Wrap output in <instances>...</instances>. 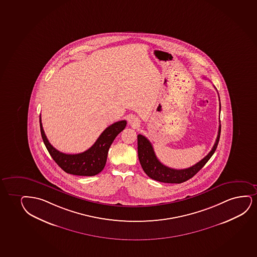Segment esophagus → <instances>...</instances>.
<instances>
[{"instance_id":"esophagus-1","label":"esophagus","mask_w":257,"mask_h":257,"mask_svg":"<svg viewBox=\"0 0 257 257\" xmlns=\"http://www.w3.org/2000/svg\"><path fill=\"white\" fill-rule=\"evenodd\" d=\"M130 123L131 124V126H133V127H137V126L140 124L137 118H135V117H131V118H130Z\"/></svg>"}]
</instances>
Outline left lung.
Here are the masks:
<instances>
[{"label":"left lung","mask_w":257,"mask_h":257,"mask_svg":"<svg viewBox=\"0 0 257 257\" xmlns=\"http://www.w3.org/2000/svg\"><path fill=\"white\" fill-rule=\"evenodd\" d=\"M220 111H221V103H220ZM220 135H221V124L219 125L217 137L211 151L199 163L188 169H175L163 165V163L157 159L151 143L147 139L146 137H143L142 135L137 136L138 158L144 172L146 173L147 176L150 178L158 182H165V183H182L195 176L199 170H201L203 168V166L207 163L208 160L210 159V157L214 155V151L217 148Z\"/></svg>","instance_id":"1"}]
</instances>
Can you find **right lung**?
I'll list each match as a JSON object with an SVG mask.
<instances>
[{
    "instance_id": "add662e5",
    "label": "right lung",
    "mask_w": 257,
    "mask_h": 257,
    "mask_svg": "<svg viewBox=\"0 0 257 257\" xmlns=\"http://www.w3.org/2000/svg\"><path fill=\"white\" fill-rule=\"evenodd\" d=\"M126 120H119L104 130L94 145L80 154L69 155L60 152L50 144L43 130L40 116V127L43 143L59 167L68 174L75 176H93L101 172L107 162V152L115 137L125 128Z\"/></svg>"
}]
</instances>
